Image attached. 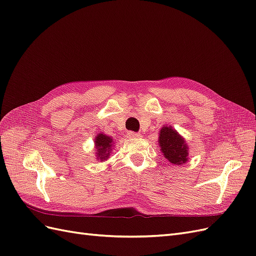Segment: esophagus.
I'll return each mask as SVG.
<instances>
[{
	"label": "esophagus",
	"mask_w": 256,
	"mask_h": 256,
	"mask_svg": "<svg viewBox=\"0 0 256 256\" xmlns=\"http://www.w3.org/2000/svg\"><path fill=\"white\" fill-rule=\"evenodd\" d=\"M127 134H128V136H129V138H138V136H141L140 134H138V132H134V131H130V132H128Z\"/></svg>",
	"instance_id": "esophagus-1"
}]
</instances>
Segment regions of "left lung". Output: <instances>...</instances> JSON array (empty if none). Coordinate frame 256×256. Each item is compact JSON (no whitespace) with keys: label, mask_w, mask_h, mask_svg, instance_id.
I'll return each mask as SVG.
<instances>
[{"label":"left lung","mask_w":256,"mask_h":256,"mask_svg":"<svg viewBox=\"0 0 256 256\" xmlns=\"http://www.w3.org/2000/svg\"><path fill=\"white\" fill-rule=\"evenodd\" d=\"M159 146L160 150L173 164H182L188 161V145L182 136L171 126L162 127L159 132Z\"/></svg>","instance_id":"1"}]
</instances>
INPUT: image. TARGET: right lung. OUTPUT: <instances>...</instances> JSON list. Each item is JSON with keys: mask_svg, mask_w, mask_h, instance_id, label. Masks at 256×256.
I'll return each mask as SVG.
<instances>
[{"mask_svg": "<svg viewBox=\"0 0 256 256\" xmlns=\"http://www.w3.org/2000/svg\"><path fill=\"white\" fill-rule=\"evenodd\" d=\"M95 147H96V157L98 160L104 161L109 159L111 154V150H113V140L109 136H106L104 134H99L95 138Z\"/></svg>", "mask_w": 256, "mask_h": 256, "instance_id": "right-lung-1", "label": "right lung"}]
</instances>
